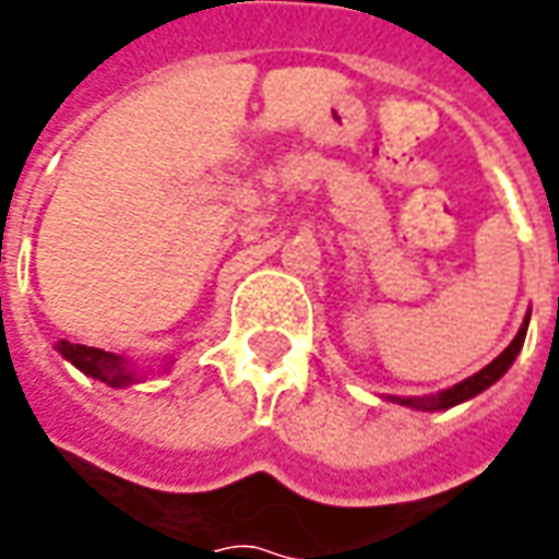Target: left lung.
Listing matches in <instances>:
<instances>
[{
  "label": "left lung",
  "mask_w": 559,
  "mask_h": 559,
  "mask_svg": "<svg viewBox=\"0 0 559 559\" xmlns=\"http://www.w3.org/2000/svg\"><path fill=\"white\" fill-rule=\"evenodd\" d=\"M527 326H530V311L524 317V323L518 329V335L512 338V344L506 347L493 362H488L481 371H476L473 377L467 380H461L455 386L443 389V392H437V395H421V399H401V395H389L392 404H401V407H411V411H421V413H437V411H449V407H455V404H464V401L476 399L481 395L485 389L493 386L500 377L512 368V362L518 359V353L524 347V338H527Z\"/></svg>",
  "instance_id": "left-lung-1"
}]
</instances>
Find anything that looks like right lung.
Instances as JSON below:
<instances>
[{
	"mask_svg": "<svg viewBox=\"0 0 559 559\" xmlns=\"http://www.w3.org/2000/svg\"><path fill=\"white\" fill-rule=\"evenodd\" d=\"M56 350L62 353V359H68L78 371L114 389L134 386V383H143L148 377L146 371H140L138 365L126 359V356H119V353L98 350V347H86V344H71V341H56ZM167 368H173V356L164 359L158 371H167Z\"/></svg>",
	"mask_w": 559,
	"mask_h": 559,
	"instance_id": "right-lung-1",
	"label": "right lung"
}]
</instances>
